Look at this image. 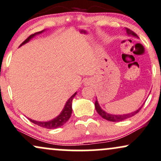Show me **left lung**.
<instances>
[{
  "label": "left lung",
  "mask_w": 161,
  "mask_h": 161,
  "mask_svg": "<svg viewBox=\"0 0 161 161\" xmlns=\"http://www.w3.org/2000/svg\"><path fill=\"white\" fill-rule=\"evenodd\" d=\"M125 29H126V33H127L128 35H132V36H133V37H138L136 34L135 32H133L132 30H130L127 28H126ZM143 105H144V104H143V105H142V106L139 108L138 110L133 111V112L129 113V114H126L119 115V114H108V113L105 112V111L103 110V109H102V108L100 107V105H99V103H98L97 99L96 100V103H95V108H96V111L98 112V114H99L103 118L105 119V120H109V121H112V122L122 121V120H126V119L131 118V117H133L135 114H136L137 113L141 110V108H142Z\"/></svg>",
  "instance_id": "8db88e82"
}]
</instances>
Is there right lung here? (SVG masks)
<instances>
[{
  "label": "right lung",
  "instance_id": "right-lung-1",
  "mask_svg": "<svg viewBox=\"0 0 161 161\" xmlns=\"http://www.w3.org/2000/svg\"><path fill=\"white\" fill-rule=\"evenodd\" d=\"M43 31H44V30H43V31H41L36 32V33L33 34V35H30L29 37L25 40V41H24L23 42L21 43L20 47L22 46V45L25 44V43H28V41H29L31 38H33L35 35L42 33ZM76 94L77 92H75V94H73V95L69 98V99L66 102L65 107H64V108L62 109V112L60 113V114L56 117V118L53 119V120H49V121H46V122L36 121V120H31V119L30 118H28V120H29L31 122L33 123V124H36V125L40 126L43 128H47V129H56V128L60 127V126H62L63 124H65V123L69 120L70 117H71V113H72V108H71V105H72V100L74 99V97L76 96Z\"/></svg>",
  "mask_w": 161,
  "mask_h": 161
}]
</instances>
